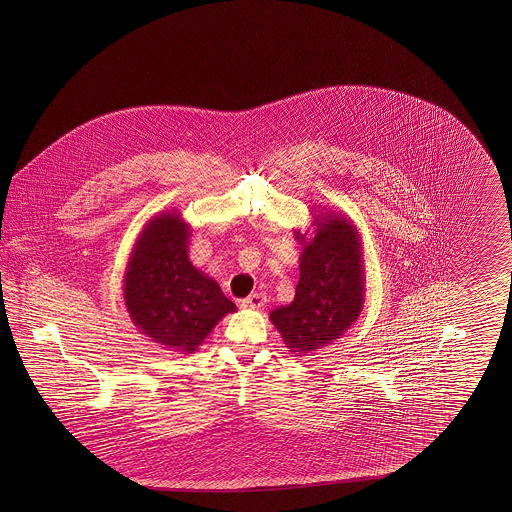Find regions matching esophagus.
Wrapping results in <instances>:
<instances>
[{"label":"esophagus","mask_w":512,"mask_h":512,"mask_svg":"<svg viewBox=\"0 0 512 512\" xmlns=\"http://www.w3.org/2000/svg\"><path fill=\"white\" fill-rule=\"evenodd\" d=\"M267 303V295L265 293H251L249 297H245L242 301L244 309H261Z\"/></svg>","instance_id":"esophagus-1"}]
</instances>
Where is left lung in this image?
I'll return each mask as SVG.
<instances>
[{"instance_id":"left-lung-1","label":"left lung","mask_w":512,"mask_h":512,"mask_svg":"<svg viewBox=\"0 0 512 512\" xmlns=\"http://www.w3.org/2000/svg\"><path fill=\"white\" fill-rule=\"evenodd\" d=\"M293 234L301 245L295 297L268 318L290 353L309 355L341 338L363 311V244L353 220L332 211L315 213L313 234Z\"/></svg>"}]
</instances>
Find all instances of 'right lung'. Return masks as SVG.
Returning a JSON list of instances; mask_svg holds the SVG:
<instances>
[{
    "label": "right lung",
    "instance_id": "add662e5",
    "mask_svg": "<svg viewBox=\"0 0 512 512\" xmlns=\"http://www.w3.org/2000/svg\"><path fill=\"white\" fill-rule=\"evenodd\" d=\"M192 226L180 211L146 222L124 272V305L140 334L165 349L190 355L236 305L188 257Z\"/></svg>",
    "mask_w": 512,
    "mask_h": 512
}]
</instances>
